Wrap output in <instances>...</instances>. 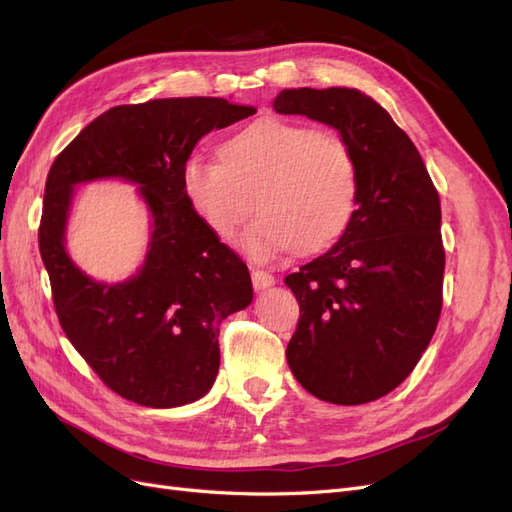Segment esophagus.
I'll list each match as a JSON object with an SVG mask.
<instances>
[{"instance_id": "1", "label": "esophagus", "mask_w": 512, "mask_h": 512, "mask_svg": "<svg viewBox=\"0 0 512 512\" xmlns=\"http://www.w3.org/2000/svg\"><path fill=\"white\" fill-rule=\"evenodd\" d=\"M252 284H254L256 290L269 288V286L275 284V277L265 269H252Z\"/></svg>"}]
</instances>
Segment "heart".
<instances>
[{
  "label": "heart",
  "mask_w": 512,
  "mask_h": 512,
  "mask_svg": "<svg viewBox=\"0 0 512 512\" xmlns=\"http://www.w3.org/2000/svg\"><path fill=\"white\" fill-rule=\"evenodd\" d=\"M183 190L215 237L228 239L252 213L239 245L256 260L297 247L312 254L344 235L359 198L350 145L305 123L262 117L230 136L222 160L192 153Z\"/></svg>",
  "instance_id": "b5f03b06"
}]
</instances>
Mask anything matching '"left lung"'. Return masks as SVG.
<instances>
[{
  "label": "left lung",
  "instance_id": "8db88e82",
  "mask_svg": "<svg viewBox=\"0 0 512 512\" xmlns=\"http://www.w3.org/2000/svg\"><path fill=\"white\" fill-rule=\"evenodd\" d=\"M273 108L335 128L359 166V198L344 235L286 275L301 309L286 359L314 397L367 404L410 376L438 327L440 196L408 134L361 91L284 89Z\"/></svg>",
  "mask_w": 512,
  "mask_h": 512
}]
</instances>
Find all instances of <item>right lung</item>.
I'll use <instances>...</instances> for the list:
<instances>
[{
	"label": "right lung",
	"instance_id": "right-lung-1",
	"mask_svg": "<svg viewBox=\"0 0 512 512\" xmlns=\"http://www.w3.org/2000/svg\"><path fill=\"white\" fill-rule=\"evenodd\" d=\"M256 113L224 98H164L102 113L55 158L38 228L55 314L113 393L147 408L203 397L220 369V324L252 303L245 262L215 237L181 183L183 162L213 128ZM121 176L152 211L142 273L98 285L67 258L63 228L76 182Z\"/></svg>",
	"mask_w": 512,
	"mask_h": 512
}]
</instances>
